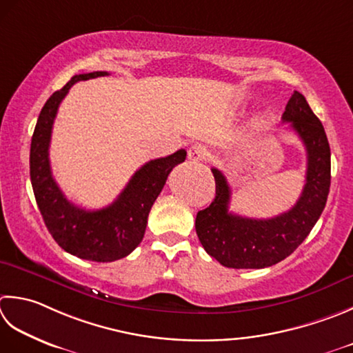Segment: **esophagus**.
<instances>
[{
	"instance_id": "34e87169",
	"label": "esophagus",
	"mask_w": 353,
	"mask_h": 353,
	"mask_svg": "<svg viewBox=\"0 0 353 353\" xmlns=\"http://www.w3.org/2000/svg\"><path fill=\"white\" fill-rule=\"evenodd\" d=\"M206 150L202 147V145H191L190 150H188V159L191 162H200V161H205L206 159Z\"/></svg>"
}]
</instances>
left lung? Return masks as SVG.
<instances>
[{
    "label": "left lung",
    "instance_id": "obj_1",
    "mask_svg": "<svg viewBox=\"0 0 353 353\" xmlns=\"http://www.w3.org/2000/svg\"><path fill=\"white\" fill-rule=\"evenodd\" d=\"M305 143L306 183L291 210L272 219H250L230 212L231 190L223 172L211 168L216 199L197 212L200 243L220 265L234 269L272 266L291 255L312 231L326 206L330 188V147L323 123L299 92L289 99L281 116Z\"/></svg>",
    "mask_w": 353,
    "mask_h": 353
}]
</instances>
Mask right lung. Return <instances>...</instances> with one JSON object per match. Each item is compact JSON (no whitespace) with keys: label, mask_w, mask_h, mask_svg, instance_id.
I'll return each instance as SVG.
<instances>
[{"label":"right lung","mask_w":353,"mask_h":353,"mask_svg":"<svg viewBox=\"0 0 353 353\" xmlns=\"http://www.w3.org/2000/svg\"><path fill=\"white\" fill-rule=\"evenodd\" d=\"M107 72L74 74L54 92L41 110L30 143V181L41 216L48 232L62 250L92 261H114L127 257L141 243L151 206L161 194L168 174L186 157L179 150L167 157L150 161L134 172L125 188L107 208L87 211L67 200L54 182L48 147L61 101L78 81H87Z\"/></svg>","instance_id":"add662e5"}]
</instances>
